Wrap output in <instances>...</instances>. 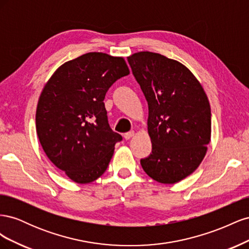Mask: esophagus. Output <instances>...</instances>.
Listing matches in <instances>:
<instances>
[{
  "label": "esophagus",
  "mask_w": 249,
  "mask_h": 249,
  "mask_svg": "<svg viewBox=\"0 0 249 249\" xmlns=\"http://www.w3.org/2000/svg\"><path fill=\"white\" fill-rule=\"evenodd\" d=\"M133 136H134V131L127 132V133H125V134L124 135V139H125V140H129V139H131Z\"/></svg>",
  "instance_id": "obj_1"
}]
</instances>
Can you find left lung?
<instances>
[{
	"label": "left lung",
	"mask_w": 249,
	"mask_h": 249,
	"mask_svg": "<svg viewBox=\"0 0 249 249\" xmlns=\"http://www.w3.org/2000/svg\"><path fill=\"white\" fill-rule=\"evenodd\" d=\"M148 106L152 153L140 163L148 177L175 184L198 167L211 137V108L185 65L152 52L127 58Z\"/></svg>",
	"instance_id": "8db88e82"
}]
</instances>
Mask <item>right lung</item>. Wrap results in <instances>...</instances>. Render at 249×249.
I'll use <instances>...</instances> for the list:
<instances>
[{"label":"right lung","mask_w":249,"mask_h":249,"mask_svg":"<svg viewBox=\"0 0 249 249\" xmlns=\"http://www.w3.org/2000/svg\"><path fill=\"white\" fill-rule=\"evenodd\" d=\"M130 73L124 58L87 53L65 62L44 86L36 132L51 162L73 182H93L106 171L122 135L105 108L109 88Z\"/></svg>","instance_id":"add662e5"}]
</instances>
